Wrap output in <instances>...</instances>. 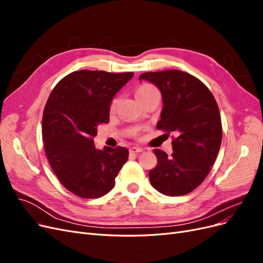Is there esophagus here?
Returning <instances> with one entry per match:
<instances>
[{
    "mask_svg": "<svg viewBox=\"0 0 263 263\" xmlns=\"http://www.w3.org/2000/svg\"><path fill=\"white\" fill-rule=\"evenodd\" d=\"M129 151H130V154H139V153H142L144 149L140 148V147H132L129 149Z\"/></svg>",
    "mask_w": 263,
    "mask_h": 263,
    "instance_id": "34e87169",
    "label": "esophagus"
}]
</instances>
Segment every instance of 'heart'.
<instances>
[{
	"instance_id": "b5f03b06",
	"label": "heart",
	"mask_w": 263,
	"mask_h": 263,
	"mask_svg": "<svg viewBox=\"0 0 263 263\" xmlns=\"http://www.w3.org/2000/svg\"><path fill=\"white\" fill-rule=\"evenodd\" d=\"M157 92V90L155 89L154 86H151L149 84H142L140 85L138 89L136 90V92H135V97H136L137 101L141 100L142 98H146L148 97L149 94L151 93H155ZM117 104H118V98H114L112 100V102H110L109 104V113H114L116 110V107H117ZM133 135H136V132H134Z\"/></svg>"
}]
</instances>
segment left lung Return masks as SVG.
Returning a JSON list of instances; mask_svg holds the SVG:
<instances>
[{
    "label": "left lung",
    "instance_id": "8db88e82",
    "mask_svg": "<svg viewBox=\"0 0 263 263\" xmlns=\"http://www.w3.org/2000/svg\"><path fill=\"white\" fill-rule=\"evenodd\" d=\"M139 80L154 83L162 94L159 130L174 133L173 153L154 149L158 159L150 183L168 196L192 192L208 177L221 144L222 129L216 100L202 81L180 70L146 72Z\"/></svg>",
    "mask_w": 263,
    "mask_h": 263
}]
</instances>
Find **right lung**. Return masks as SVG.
<instances>
[{
	"label": "right lung",
	"mask_w": 263,
	"mask_h": 263,
	"mask_svg": "<svg viewBox=\"0 0 263 263\" xmlns=\"http://www.w3.org/2000/svg\"><path fill=\"white\" fill-rule=\"evenodd\" d=\"M134 72L80 70L68 74L50 93L43 114L45 153L55 176L70 192L98 198L115 185L128 150L94 147L98 127L109 121V104Z\"/></svg>",
	"instance_id": "obj_1"
}]
</instances>
